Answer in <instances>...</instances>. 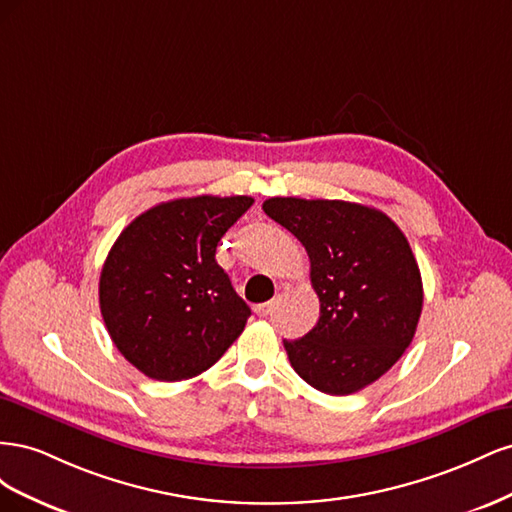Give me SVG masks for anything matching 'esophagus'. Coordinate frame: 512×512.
Here are the masks:
<instances>
[{
	"instance_id": "obj_1",
	"label": "esophagus",
	"mask_w": 512,
	"mask_h": 512,
	"mask_svg": "<svg viewBox=\"0 0 512 512\" xmlns=\"http://www.w3.org/2000/svg\"><path fill=\"white\" fill-rule=\"evenodd\" d=\"M273 309H275V301H267V303L256 305L254 312H256L258 316H269V314H273Z\"/></svg>"
}]
</instances>
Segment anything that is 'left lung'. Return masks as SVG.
Returning <instances> with one entry per match:
<instances>
[{
	"label": "left lung",
	"mask_w": 512,
	"mask_h": 512,
	"mask_svg": "<svg viewBox=\"0 0 512 512\" xmlns=\"http://www.w3.org/2000/svg\"><path fill=\"white\" fill-rule=\"evenodd\" d=\"M309 256L320 299L316 327L288 342L290 365L314 389L350 395L406 352L423 309L410 243L389 215L346 200L275 196L262 203Z\"/></svg>",
	"instance_id": "left-lung-1"
}]
</instances>
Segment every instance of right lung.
Masks as SVG:
<instances>
[{"label": "right lung", "instance_id": "add662e5", "mask_svg": "<svg viewBox=\"0 0 512 512\" xmlns=\"http://www.w3.org/2000/svg\"><path fill=\"white\" fill-rule=\"evenodd\" d=\"M250 196L160 203L123 228L100 273V312L117 350L147 378L203 374L243 333L250 307L215 247Z\"/></svg>", "mask_w": 512, "mask_h": 512}]
</instances>
